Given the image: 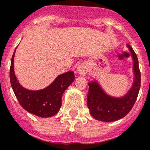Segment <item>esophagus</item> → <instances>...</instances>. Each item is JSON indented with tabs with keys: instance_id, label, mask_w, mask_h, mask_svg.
<instances>
[{
	"instance_id": "34e87169",
	"label": "esophagus",
	"mask_w": 150,
	"mask_h": 150,
	"mask_svg": "<svg viewBox=\"0 0 150 150\" xmlns=\"http://www.w3.org/2000/svg\"><path fill=\"white\" fill-rule=\"evenodd\" d=\"M78 73L81 74V75H85L88 73V67L85 64L82 63L78 66L77 68Z\"/></svg>"
}]
</instances>
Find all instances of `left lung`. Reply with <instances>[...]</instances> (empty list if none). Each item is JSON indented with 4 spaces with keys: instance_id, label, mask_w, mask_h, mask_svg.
Masks as SVG:
<instances>
[{
    "instance_id": "obj_1",
    "label": "left lung",
    "mask_w": 150,
    "mask_h": 150,
    "mask_svg": "<svg viewBox=\"0 0 150 150\" xmlns=\"http://www.w3.org/2000/svg\"><path fill=\"white\" fill-rule=\"evenodd\" d=\"M133 59L135 82L130 91L122 98L111 97L105 93L98 83L88 84V108L94 119L105 122H114L127 115L133 107L141 87V72L136 54L127 45Z\"/></svg>"
}]
</instances>
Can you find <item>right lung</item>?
<instances>
[{"label": "right lung", "instance_id": "right-lung-1", "mask_svg": "<svg viewBox=\"0 0 150 150\" xmlns=\"http://www.w3.org/2000/svg\"><path fill=\"white\" fill-rule=\"evenodd\" d=\"M15 50L11 61L9 77L12 88L20 105L28 112L38 116L42 118L53 116L60 109L63 93L74 81V72L69 71L61 74L45 89L28 91L20 85L14 73Z\"/></svg>", "mask_w": 150, "mask_h": 150}]
</instances>
